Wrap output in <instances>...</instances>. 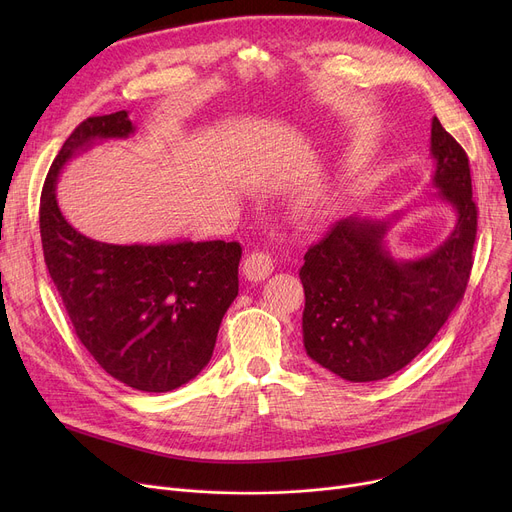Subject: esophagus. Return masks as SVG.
<instances>
[{"label":"esophagus","instance_id":"obj_1","mask_svg":"<svg viewBox=\"0 0 512 512\" xmlns=\"http://www.w3.org/2000/svg\"><path fill=\"white\" fill-rule=\"evenodd\" d=\"M272 272H274V261L263 251L249 253L245 263H242V274H245L247 280H253V282L265 280Z\"/></svg>","mask_w":512,"mask_h":512}]
</instances>
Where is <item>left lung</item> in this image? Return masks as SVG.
I'll use <instances>...</instances> for the list:
<instances>
[{
  "mask_svg": "<svg viewBox=\"0 0 512 512\" xmlns=\"http://www.w3.org/2000/svg\"><path fill=\"white\" fill-rule=\"evenodd\" d=\"M434 184L456 226L415 261L384 247L390 222L344 218L305 253L303 342L307 355L348 382H378L409 365L459 307L473 267L477 205L465 149L432 120Z\"/></svg>",
  "mask_w": 512,
  "mask_h": 512,
  "instance_id": "1",
  "label": "left lung"
}]
</instances>
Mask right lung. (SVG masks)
I'll list each match as a JSON object with an SVG mask.
<instances>
[{"label":"right lung","instance_id":"add662e5","mask_svg":"<svg viewBox=\"0 0 512 512\" xmlns=\"http://www.w3.org/2000/svg\"><path fill=\"white\" fill-rule=\"evenodd\" d=\"M134 132L128 112L80 122L47 172L39 226L43 257L78 340L118 382L170 392L209 363L222 317L238 294V242L107 245L74 230L56 180L78 151Z\"/></svg>","mask_w":512,"mask_h":512}]
</instances>
